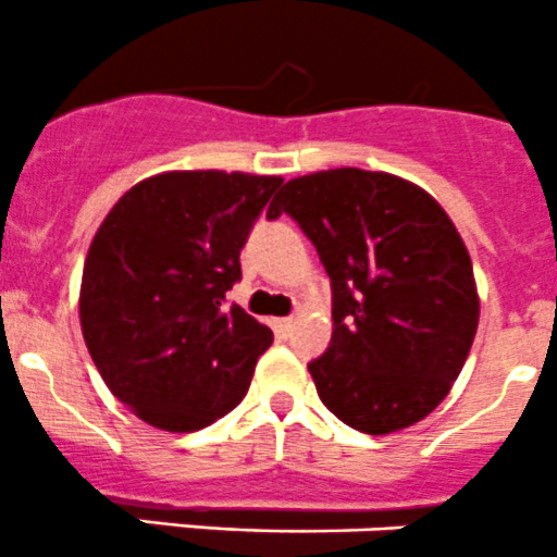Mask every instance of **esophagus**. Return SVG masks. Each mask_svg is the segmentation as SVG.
Masks as SVG:
<instances>
[{
	"mask_svg": "<svg viewBox=\"0 0 557 557\" xmlns=\"http://www.w3.org/2000/svg\"><path fill=\"white\" fill-rule=\"evenodd\" d=\"M272 326H274V332L280 334V337H288L290 329H294V318H274Z\"/></svg>",
	"mask_w": 557,
	"mask_h": 557,
	"instance_id": "1",
	"label": "esophagus"
}]
</instances>
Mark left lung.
Here are the masks:
<instances>
[{
  "instance_id": "1",
  "label": "left lung",
  "mask_w": 557,
  "mask_h": 557,
  "mask_svg": "<svg viewBox=\"0 0 557 557\" xmlns=\"http://www.w3.org/2000/svg\"><path fill=\"white\" fill-rule=\"evenodd\" d=\"M280 214L332 283V343L307 364L321 403L367 435L422 422L479 326L471 256L449 214L410 182L361 169L290 180L267 218Z\"/></svg>"
}]
</instances>
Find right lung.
Masks as SVG:
<instances>
[{"mask_svg": "<svg viewBox=\"0 0 557 557\" xmlns=\"http://www.w3.org/2000/svg\"><path fill=\"white\" fill-rule=\"evenodd\" d=\"M280 176L171 171L124 193L95 234L81 332L119 403L193 433L242 403L272 329L228 305L239 252Z\"/></svg>", "mask_w": 557, "mask_h": 557, "instance_id": "add662e5", "label": "right lung"}]
</instances>
